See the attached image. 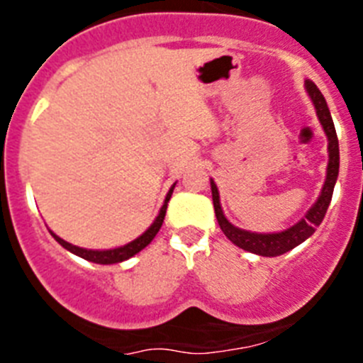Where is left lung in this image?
<instances>
[{
  "mask_svg": "<svg viewBox=\"0 0 363 363\" xmlns=\"http://www.w3.org/2000/svg\"><path fill=\"white\" fill-rule=\"evenodd\" d=\"M307 94L311 96L314 108H316V116H318L320 123H322L323 130L327 134V150H329V163H327V176L325 184H323L322 192H320L316 203L307 211L306 218H301L298 223H294L289 229L281 230V233H271V234H262V233H251V230H243L234 227L229 220L225 218L223 211L220 205V192H218L214 179H211V191H213V203H214V213H216V220L220 223V229L223 230L227 238L238 245L240 249L249 252H255L259 256H280L284 252L291 251L301 242H306L314 229L322 223L323 216L327 213V207L331 203L333 191H335L336 178H338V169H340V150H338V136H336L335 123H333L331 112L325 104L322 92L318 91V86L314 85L313 82L307 79L306 82Z\"/></svg>",
  "mask_w": 363,
  "mask_h": 363,
  "instance_id": "1",
  "label": "left lung"
}]
</instances>
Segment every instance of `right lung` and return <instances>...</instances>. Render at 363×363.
<instances>
[{
    "label": "right lung",
    "instance_id": "obj_1",
    "mask_svg": "<svg viewBox=\"0 0 363 363\" xmlns=\"http://www.w3.org/2000/svg\"><path fill=\"white\" fill-rule=\"evenodd\" d=\"M174 185H172V187L169 189V192H167L165 201H163L162 209H160V214L156 216V220L152 221V225H150L142 236H138L136 240H133V242L127 243V245L116 247V249H108V251H92V249H83V247H76L72 245V243L65 242V240H62L60 236H56L52 230H50V234H52L54 240H56L60 245L65 247L67 251H70L72 255L79 256V258L83 259H89V262H92V264H101V265L120 264V262H125V259H129L130 256L138 255L142 249H145V247L152 242L154 236L158 234L160 227H162L163 223V218H165V213H167V203H169V200H171L172 196V191H174Z\"/></svg>",
    "mask_w": 363,
    "mask_h": 363
}]
</instances>
